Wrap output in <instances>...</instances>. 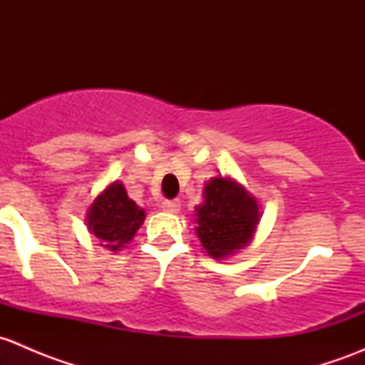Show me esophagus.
I'll list each match as a JSON object with an SVG mask.
<instances>
[{"label":"esophagus","mask_w":365,"mask_h":365,"mask_svg":"<svg viewBox=\"0 0 365 365\" xmlns=\"http://www.w3.org/2000/svg\"><path fill=\"white\" fill-rule=\"evenodd\" d=\"M180 200H164L160 203V208L164 210V212H169V213H178L180 212Z\"/></svg>","instance_id":"obj_1"}]
</instances>
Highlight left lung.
<instances>
[{"label": "left lung", "instance_id": "8db88e82", "mask_svg": "<svg viewBox=\"0 0 365 365\" xmlns=\"http://www.w3.org/2000/svg\"><path fill=\"white\" fill-rule=\"evenodd\" d=\"M205 201L196 206V233L208 256H231L252 240L261 219L256 197L240 183L217 176L203 189Z\"/></svg>", "mask_w": 365, "mask_h": 365}]
</instances>
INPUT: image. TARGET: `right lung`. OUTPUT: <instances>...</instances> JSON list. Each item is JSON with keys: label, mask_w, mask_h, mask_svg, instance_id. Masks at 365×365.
<instances>
[{"label": "right lung", "mask_w": 365, "mask_h": 365, "mask_svg": "<svg viewBox=\"0 0 365 365\" xmlns=\"http://www.w3.org/2000/svg\"><path fill=\"white\" fill-rule=\"evenodd\" d=\"M145 210L139 208L120 182L98 194L86 215L88 231L98 238L104 249L116 252L134 238L145 222Z\"/></svg>", "instance_id": "obj_1"}]
</instances>
